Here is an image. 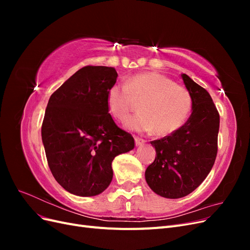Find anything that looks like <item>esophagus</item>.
Segmentation results:
<instances>
[{"mask_svg": "<svg viewBox=\"0 0 250 250\" xmlns=\"http://www.w3.org/2000/svg\"><path fill=\"white\" fill-rule=\"evenodd\" d=\"M134 141H135V146H141V145H143L144 143H145V140H143V139L138 138V137L134 138Z\"/></svg>", "mask_w": 250, "mask_h": 250, "instance_id": "34e87169", "label": "esophagus"}]
</instances>
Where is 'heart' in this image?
I'll use <instances>...</instances> for the list:
<instances>
[{
  "instance_id": "1",
  "label": "heart",
  "mask_w": 250,
  "mask_h": 250,
  "mask_svg": "<svg viewBox=\"0 0 250 250\" xmlns=\"http://www.w3.org/2000/svg\"><path fill=\"white\" fill-rule=\"evenodd\" d=\"M134 99L142 100L141 112L128 120L126 127L139 132L155 130L160 135L176 131L185 123L193 103L187 87L154 72L133 75L126 83L110 86L106 96L110 115L125 122Z\"/></svg>"
}]
</instances>
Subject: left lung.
I'll return each instance as SVG.
<instances>
[{
  "mask_svg": "<svg viewBox=\"0 0 250 250\" xmlns=\"http://www.w3.org/2000/svg\"><path fill=\"white\" fill-rule=\"evenodd\" d=\"M181 78L192 96V113L176 131L150 142L156 156L145 172L151 190L170 199L185 197L201 185L218 151L220 117L213 99L188 75Z\"/></svg>",
  "mask_w": 250,
  "mask_h": 250,
  "instance_id": "obj_1",
  "label": "left lung"
}]
</instances>
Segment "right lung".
<instances>
[{
    "instance_id": "obj_1",
    "label": "right lung",
    "mask_w": 250,
    "mask_h": 250,
    "mask_svg": "<svg viewBox=\"0 0 250 250\" xmlns=\"http://www.w3.org/2000/svg\"><path fill=\"white\" fill-rule=\"evenodd\" d=\"M117 77L113 67L86 65L49 99L42 144L53 176L71 194L102 193L111 183L113 158L134 148L132 135L108 113L106 96Z\"/></svg>"
}]
</instances>
